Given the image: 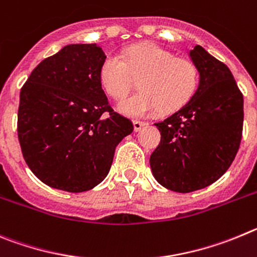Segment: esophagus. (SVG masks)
<instances>
[{
    "mask_svg": "<svg viewBox=\"0 0 257 257\" xmlns=\"http://www.w3.org/2000/svg\"><path fill=\"white\" fill-rule=\"evenodd\" d=\"M133 125H134V131L140 132L143 126H146V123L145 121H138V120H134Z\"/></svg>",
    "mask_w": 257,
    "mask_h": 257,
    "instance_id": "1",
    "label": "esophagus"
}]
</instances>
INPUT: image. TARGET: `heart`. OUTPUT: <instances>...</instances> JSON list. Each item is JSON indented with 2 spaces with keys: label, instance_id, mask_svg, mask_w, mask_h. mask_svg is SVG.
Segmentation results:
<instances>
[{
  "label": "heart",
  "instance_id": "obj_1",
  "mask_svg": "<svg viewBox=\"0 0 257 257\" xmlns=\"http://www.w3.org/2000/svg\"><path fill=\"white\" fill-rule=\"evenodd\" d=\"M141 92L117 103V110L131 117H145L161 110L173 112L183 107L197 89L198 73L187 60L154 43H141L112 54L100 69V82L106 93L123 98L140 78Z\"/></svg>",
  "mask_w": 257,
  "mask_h": 257
}]
</instances>
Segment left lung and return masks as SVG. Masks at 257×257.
Segmentation results:
<instances>
[{
  "instance_id": "obj_1",
  "label": "left lung",
  "mask_w": 257,
  "mask_h": 257,
  "mask_svg": "<svg viewBox=\"0 0 257 257\" xmlns=\"http://www.w3.org/2000/svg\"><path fill=\"white\" fill-rule=\"evenodd\" d=\"M188 55L198 87L183 107L155 123L161 141L150 157L155 179L180 193L205 188L228 170L243 128V96L229 68L198 45Z\"/></svg>"
}]
</instances>
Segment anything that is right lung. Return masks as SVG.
Masks as SVG:
<instances>
[{
    "instance_id": "obj_1",
    "label": "right lung",
    "mask_w": 257,
    "mask_h": 257,
    "mask_svg": "<svg viewBox=\"0 0 257 257\" xmlns=\"http://www.w3.org/2000/svg\"><path fill=\"white\" fill-rule=\"evenodd\" d=\"M106 55L96 43L68 45L43 60L20 91L18 137L25 163L47 186L89 191L110 172L133 123L115 112L100 82Z\"/></svg>"
}]
</instances>
